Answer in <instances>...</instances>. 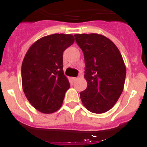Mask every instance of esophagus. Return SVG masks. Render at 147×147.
Wrapping results in <instances>:
<instances>
[{
  "label": "esophagus",
  "instance_id": "esophagus-1",
  "mask_svg": "<svg viewBox=\"0 0 147 147\" xmlns=\"http://www.w3.org/2000/svg\"><path fill=\"white\" fill-rule=\"evenodd\" d=\"M72 80H73V81H76V80H77V78H76V77H73V78H72Z\"/></svg>",
  "mask_w": 147,
  "mask_h": 147
}]
</instances>
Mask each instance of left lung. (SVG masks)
Masks as SVG:
<instances>
[{"label": "left lung", "mask_w": 147, "mask_h": 147, "mask_svg": "<svg viewBox=\"0 0 147 147\" xmlns=\"http://www.w3.org/2000/svg\"><path fill=\"white\" fill-rule=\"evenodd\" d=\"M82 50L88 86L80 93L83 105L93 113H104L113 107L124 89L126 66L119 49L98 34H76Z\"/></svg>", "instance_id": "8db88e82"}]
</instances>
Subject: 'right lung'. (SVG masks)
Segmentation results:
<instances>
[{
	"label": "right lung",
	"mask_w": 147,
	"mask_h": 147,
	"mask_svg": "<svg viewBox=\"0 0 147 147\" xmlns=\"http://www.w3.org/2000/svg\"><path fill=\"white\" fill-rule=\"evenodd\" d=\"M74 42L72 34H54L34 42L21 67L23 92L31 105L43 113L61 107L70 83L63 72L62 54Z\"/></svg>",
	"instance_id": "add662e5"
}]
</instances>
